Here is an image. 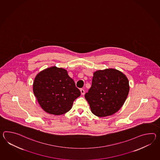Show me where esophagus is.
<instances>
[{
  "instance_id": "obj_1",
  "label": "esophagus",
  "mask_w": 160,
  "mask_h": 160,
  "mask_svg": "<svg viewBox=\"0 0 160 160\" xmlns=\"http://www.w3.org/2000/svg\"><path fill=\"white\" fill-rule=\"evenodd\" d=\"M80 92H81V94H82V95H84L85 91H84V90L83 89H80Z\"/></svg>"
}]
</instances>
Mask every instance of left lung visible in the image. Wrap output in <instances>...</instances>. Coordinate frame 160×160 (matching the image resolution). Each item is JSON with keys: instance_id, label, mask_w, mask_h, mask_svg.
Segmentation results:
<instances>
[{"instance_id": "1", "label": "left lung", "mask_w": 160, "mask_h": 160, "mask_svg": "<svg viewBox=\"0 0 160 160\" xmlns=\"http://www.w3.org/2000/svg\"><path fill=\"white\" fill-rule=\"evenodd\" d=\"M129 92L127 77L114 69L93 73L91 87L85 94L93 114L105 117L117 112L124 104Z\"/></svg>"}]
</instances>
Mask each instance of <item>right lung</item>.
<instances>
[{
  "label": "right lung",
  "instance_id": "1",
  "mask_svg": "<svg viewBox=\"0 0 160 160\" xmlns=\"http://www.w3.org/2000/svg\"><path fill=\"white\" fill-rule=\"evenodd\" d=\"M33 92L43 110L54 115L67 112L81 94L67 71L56 67L46 69L36 76Z\"/></svg>",
  "mask_w": 160,
  "mask_h": 160
}]
</instances>
